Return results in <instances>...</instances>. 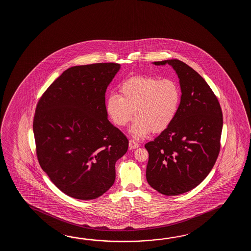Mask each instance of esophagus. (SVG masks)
Wrapping results in <instances>:
<instances>
[{"label": "esophagus", "instance_id": "esophagus-1", "mask_svg": "<svg viewBox=\"0 0 251 251\" xmlns=\"http://www.w3.org/2000/svg\"><path fill=\"white\" fill-rule=\"evenodd\" d=\"M129 147H130V149H136L139 147V144L134 140H130L129 141Z\"/></svg>", "mask_w": 251, "mask_h": 251}]
</instances>
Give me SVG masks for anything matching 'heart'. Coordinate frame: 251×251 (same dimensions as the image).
<instances>
[{"instance_id": "obj_1", "label": "heart", "mask_w": 251, "mask_h": 251, "mask_svg": "<svg viewBox=\"0 0 251 251\" xmlns=\"http://www.w3.org/2000/svg\"><path fill=\"white\" fill-rule=\"evenodd\" d=\"M181 90L176 80L151 76H134L119 86V95L110 94L106 110L113 123L126 126L134 116L130 133L144 138L151 131L159 133L169 127L178 111Z\"/></svg>"}]
</instances>
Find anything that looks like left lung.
I'll list each match as a JSON object with an SVG mask.
<instances>
[{
	"label": "left lung",
	"mask_w": 251,
	"mask_h": 251,
	"mask_svg": "<svg viewBox=\"0 0 251 251\" xmlns=\"http://www.w3.org/2000/svg\"><path fill=\"white\" fill-rule=\"evenodd\" d=\"M153 64L173 67L182 95L171 126L145 144L146 179L160 194L176 196L198 187L212 171L220 152L223 112L210 86L190 66L177 59Z\"/></svg>",
	"instance_id": "8db88e82"
}]
</instances>
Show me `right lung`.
Returning a JSON list of instances; mask_svg holds the SVG:
<instances>
[{
	"mask_svg": "<svg viewBox=\"0 0 251 251\" xmlns=\"http://www.w3.org/2000/svg\"><path fill=\"white\" fill-rule=\"evenodd\" d=\"M120 69L115 63L64 71L38 100L33 121L38 162L71 198L91 200L112 187L115 164L128 140L107 119L105 95Z\"/></svg>",
	"mask_w": 251,
	"mask_h": 251,
	"instance_id": "add662e5",
	"label": "right lung"
}]
</instances>
